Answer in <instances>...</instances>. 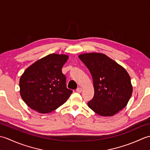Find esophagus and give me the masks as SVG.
<instances>
[{"label": "esophagus", "mask_w": 150, "mask_h": 150, "mask_svg": "<svg viewBox=\"0 0 150 150\" xmlns=\"http://www.w3.org/2000/svg\"><path fill=\"white\" fill-rule=\"evenodd\" d=\"M82 88H78L77 89V91L78 92V93H81L82 92Z\"/></svg>", "instance_id": "34e87169"}]
</instances>
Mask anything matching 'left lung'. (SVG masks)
Listing matches in <instances>:
<instances>
[{
    "mask_svg": "<svg viewBox=\"0 0 150 150\" xmlns=\"http://www.w3.org/2000/svg\"><path fill=\"white\" fill-rule=\"evenodd\" d=\"M79 58L93 78L94 97L88 103V107L103 117H112L124 109L133 92L126 70L103 53H83Z\"/></svg>",
    "mask_w": 150,
    "mask_h": 150,
    "instance_id": "left-lung-1",
    "label": "left lung"
}]
</instances>
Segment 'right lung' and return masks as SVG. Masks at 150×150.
<instances>
[{"instance_id":"right-lung-1","label":"right lung","mask_w":150,"mask_h":150,"mask_svg":"<svg viewBox=\"0 0 150 150\" xmlns=\"http://www.w3.org/2000/svg\"><path fill=\"white\" fill-rule=\"evenodd\" d=\"M69 56L52 53L38 60L25 70L19 81L20 94L28 106L40 113L55 110L68 99L62 68Z\"/></svg>"}]
</instances>
